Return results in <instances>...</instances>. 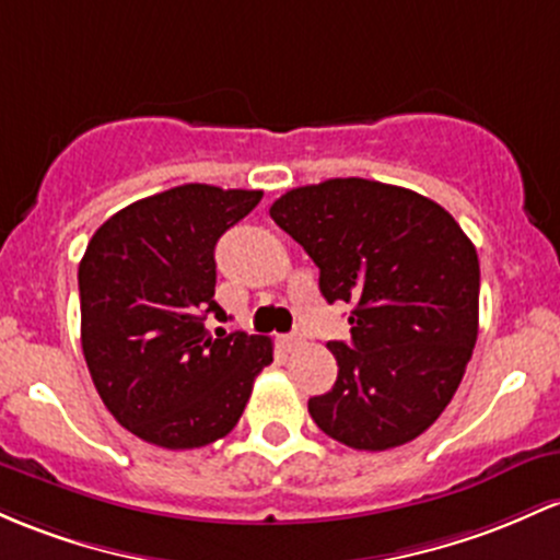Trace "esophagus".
<instances>
[{
	"label": "esophagus",
	"instance_id": "34e87169",
	"mask_svg": "<svg viewBox=\"0 0 560 560\" xmlns=\"http://www.w3.org/2000/svg\"><path fill=\"white\" fill-rule=\"evenodd\" d=\"M279 346L284 350H298L300 346H303V337H300V335H281Z\"/></svg>",
	"mask_w": 560,
	"mask_h": 560
}]
</instances>
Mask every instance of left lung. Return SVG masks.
<instances>
[{"instance_id": "left-lung-1", "label": "left lung", "mask_w": 560, "mask_h": 560, "mask_svg": "<svg viewBox=\"0 0 560 560\" xmlns=\"http://www.w3.org/2000/svg\"><path fill=\"white\" fill-rule=\"evenodd\" d=\"M270 218L318 266L327 303L353 305L331 340L337 380L308 411L329 439L385 452L452 401L478 337L476 247L457 220L409 188L335 177L287 190Z\"/></svg>"}]
</instances>
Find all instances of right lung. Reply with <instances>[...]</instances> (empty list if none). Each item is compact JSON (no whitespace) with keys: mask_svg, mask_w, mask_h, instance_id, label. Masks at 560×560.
<instances>
[{"mask_svg":"<svg viewBox=\"0 0 560 560\" xmlns=\"http://www.w3.org/2000/svg\"><path fill=\"white\" fill-rule=\"evenodd\" d=\"M262 190L188 183L110 214L79 262L82 350L121 428L164 450L229 435L252 383L273 361L268 337L205 327L214 303V244Z\"/></svg>","mask_w":560,"mask_h":560,"instance_id":"obj_1","label":"right lung"}]
</instances>
